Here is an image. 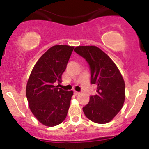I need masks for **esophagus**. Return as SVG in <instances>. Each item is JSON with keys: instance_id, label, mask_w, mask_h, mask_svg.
<instances>
[{"instance_id": "34e87169", "label": "esophagus", "mask_w": 149, "mask_h": 149, "mask_svg": "<svg viewBox=\"0 0 149 149\" xmlns=\"http://www.w3.org/2000/svg\"><path fill=\"white\" fill-rule=\"evenodd\" d=\"M74 94L75 95H79V92H77V91H74Z\"/></svg>"}]
</instances>
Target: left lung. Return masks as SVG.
<instances>
[{"mask_svg":"<svg viewBox=\"0 0 149 149\" xmlns=\"http://www.w3.org/2000/svg\"><path fill=\"white\" fill-rule=\"evenodd\" d=\"M74 51L88 61L91 69V82L97 87L96 95H91L89 103L82 108L84 114L95 123H109L124 104V79L114 61L98 47L77 46Z\"/></svg>","mask_w":149,"mask_h":149,"instance_id":"8db88e82","label":"left lung"}]
</instances>
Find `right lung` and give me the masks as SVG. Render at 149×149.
Masks as SVG:
<instances>
[{
    "instance_id": "1",
    "label": "right lung",
    "mask_w": 149,
    "mask_h": 149,
    "mask_svg": "<svg viewBox=\"0 0 149 149\" xmlns=\"http://www.w3.org/2000/svg\"><path fill=\"white\" fill-rule=\"evenodd\" d=\"M74 46L57 45L50 48L38 59L28 79L26 95L29 107L42 125L54 127L67 117L73 91L55 86L61 82Z\"/></svg>"
}]
</instances>
